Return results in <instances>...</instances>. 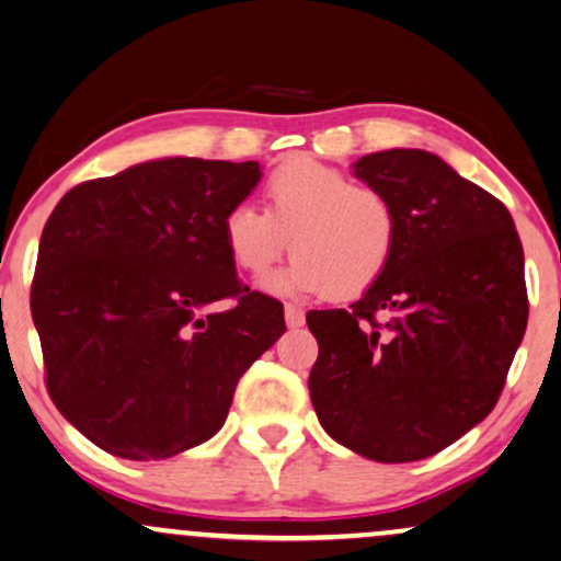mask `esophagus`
I'll list each match as a JSON object with an SVG mask.
<instances>
[{
  "label": "esophagus",
  "mask_w": 561,
  "mask_h": 561,
  "mask_svg": "<svg viewBox=\"0 0 561 561\" xmlns=\"http://www.w3.org/2000/svg\"><path fill=\"white\" fill-rule=\"evenodd\" d=\"M285 320H287L289 328H300L305 323V312L300 308H295V305H287Z\"/></svg>",
  "instance_id": "obj_1"
}]
</instances>
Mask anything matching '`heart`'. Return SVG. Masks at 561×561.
Segmentation results:
<instances>
[{
	"instance_id": "1",
	"label": "heart",
	"mask_w": 561,
	"mask_h": 561,
	"mask_svg": "<svg viewBox=\"0 0 561 561\" xmlns=\"http://www.w3.org/2000/svg\"><path fill=\"white\" fill-rule=\"evenodd\" d=\"M264 203V210L230 207L222 241L233 264L253 276L268 272L289 245L295 259L264 282L274 295L358 297L377 285L398 251L392 199L339 169L287 163L266 179Z\"/></svg>"
}]
</instances>
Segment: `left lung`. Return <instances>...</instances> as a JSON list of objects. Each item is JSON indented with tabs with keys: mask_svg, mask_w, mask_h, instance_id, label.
Wrapping results in <instances>:
<instances>
[{
	"mask_svg": "<svg viewBox=\"0 0 561 561\" xmlns=\"http://www.w3.org/2000/svg\"><path fill=\"white\" fill-rule=\"evenodd\" d=\"M354 176L392 199L398 251L348 310H310L308 387L325 433L362 457H433L484 421L524 341V245L500 199L436 153L362 156Z\"/></svg>",
	"mask_w": 561,
	"mask_h": 561,
	"instance_id": "obj_1",
	"label": "left lung"
}]
</instances>
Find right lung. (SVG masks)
Wrapping results in <instances>:
<instances>
[{"mask_svg": "<svg viewBox=\"0 0 561 561\" xmlns=\"http://www.w3.org/2000/svg\"><path fill=\"white\" fill-rule=\"evenodd\" d=\"M261 176L259 161L171 156L73 186L50 213L30 310L50 400L100 449L156 461L205 444L287 331L222 241ZM218 299L234 305L207 311Z\"/></svg>", "mask_w": 561, "mask_h": 561, "instance_id": "obj_1", "label": "right lung"}]
</instances>
